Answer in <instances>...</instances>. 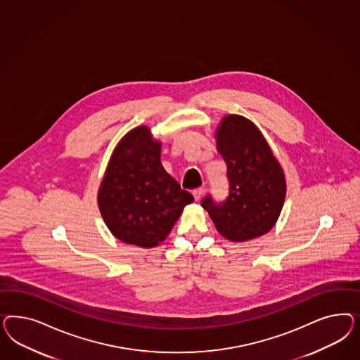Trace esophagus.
I'll use <instances>...</instances> for the list:
<instances>
[{
	"instance_id": "obj_1",
	"label": "esophagus",
	"mask_w": 360,
	"mask_h": 360,
	"mask_svg": "<svg viewBox=\"0 0 360 360\" xmlns=\"http://www.w3.org/2000/svg\"><path fill=\"white\" fill-rule=\"evenodd\" d=\"M203 193H205V190H203V187H198L195 190H193V195L195 198V200H199L202 195H203Z\"/></svg>"
}]
</instances>
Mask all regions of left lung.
<instances>
[{
	"label": "left lung",
	"instance_id": "8db88e82",
	"mask_svg": "<svg viewBox=\"0 0 360 360\" xmlns=\"http://www.w3.org/2000/svg\"><path fill=\"white\" fill-rule=\"evenodd\" d=\"M215 137L218 153L227 164L229 196L217 205L208 195L200 205L226 239L260 238L273 229L283 210V167L260 129L244 116H224Z\"/></svg>",
	"mask_w": 360,
	"mask_h": 360
}]
</instances>
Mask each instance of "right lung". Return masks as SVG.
<instances>
[{
  "label": "right lung",
  "mask_w": 360,
  "mask_h": 360,
  "mask_svg": "<svg viewBox=\"0 0 360 360\" xmlns=\"http://www.w3.org/2000/svg\"><path fill=\"white\" fill-rule=\"evenodd\" d=\"M150 128L128 131L110 155L98 191L100 214L116 239L141 248L162 243L194 196L161 164Z\"/></svg>",
  "instance_id": "obj_1"
}]
</instances>
